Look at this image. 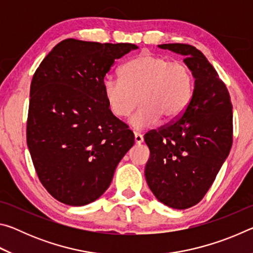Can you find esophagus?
Segmentation results:
<instances>
[{
  "mask_svg": "<svg viewBox=\"0 0 253 253\" xmlns=\"http://www.w3.org/2000/svg\"><path fill=\"white\" fill-rule=\"evenodd\" d=\"M134 140H135V144L138 145V144H142L144 142V138H143V136L139 134V132H135Z\"/></svg>",
  "mask_w": 253,
  "mask_h": 253,
  "instance_id": "34e87169",
  "label": "esophagus"
}]
</instances>
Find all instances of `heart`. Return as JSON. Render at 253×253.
Instances as JSON below:
<instances>
[{"label":"heart","mask_w":253,"mask_h":253,"mask_svg":"<svg viewBox=\"0 0 253 253\" xmlns=\"http://www.w3.org/2000/svg\"><path fill=\"white\" fill-rule=\"evenodd\" d=\"M193 85V75L186 65L149 52L127 62L122 77L108 76L102 81L107 105L116 117H127L142 100L128 121L137 130L155 125L162 117L177 118L191 100Z\"/></svg>","instance_id":"heart-1"}]
</instances>
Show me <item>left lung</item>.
Here are the masks:
<instances>
[{
	"label": "left lung",
	"instance_id": "left-lung-1",
	"mask_svg": "<svg viewBox=\"0 0 253 253\" xmlns=\"http://www.w3.org/2000/svg\"><path fill=\"white\" fill-rule=\"evenodd\" d=\"M158 48L185 57L194 89L181 117L144 136L151 152L145 177L161 203L185 210L204 198L229 155L232 104L223 81L195 46L166 43Z\"/></svg>",
	"mask_w": 253,
	"mask_h": 253
}]
</instances>
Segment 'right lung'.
Masks as SVG:
<instances>
[{
	"label": "right lung",
	"mask_w": 253,
	"mask_h": 253,
	"mask_svg": "<svg viewBox=\"0 0 253 253\" xmlns=\"http://www.w3.org/2000/svg\"><path fill=\"white\" fill-rule=\"evenodd\" d=\"M136 49L67 39L33 76L27 143L42 185L61 203L81 207L99 199L134 145L107 105L102 81L115 60Z\"/></svg>",
	"instance_id": "add662e5"
}]
</instances>
